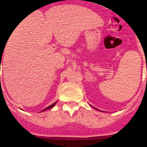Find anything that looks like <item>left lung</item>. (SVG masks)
Listing matches in <instances>:
<instances>
[{
    "label": "left lung",
    "mask_w": 147,
    "mask_h": 147,
    "mask_svg": "<svg viewBox=\"0 0 147 147\" xmlns=\"http://www.w3.org/2000/svg\"><path fill=\"white\" fill-rule=\"evenodd\" d=\"M96 110H97V109H96Z\"/></svg>",
    "instance_id": "8db88e82"
}]
</instances>
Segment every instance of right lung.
I'll use <instances>...</instances> for the list:
<instances>
[{
  "label": "right lung",
  "instance_id": "obj_1",
  "mask_svg": "<svg viewBox=\"0 0 147 147\" xmlns=\"http://www.w3.org/2000/svg\"><path fill=\"white\" fill-rule=\"evenodd\" d=\"M56 103H57V102H54V104H52V105H51L50 106H49V107H45V109H44V110H42V111H45V110H49V109H51V108H52L53 107H54V105H56Z\"/></svg>",
  "mask_w": 147,
  "mask_h": 147
}]
</instances>
